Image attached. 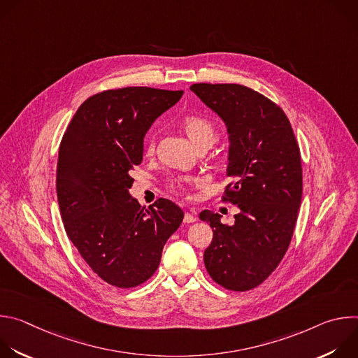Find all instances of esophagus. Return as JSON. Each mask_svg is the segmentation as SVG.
Returning <instances> with one entry per match:
<instances>
[{
	"mask_svg": "<svg viewBox=\"0 0 358 358\" xmlns=\"http://www.w3.org/2000/svg\"><path fill=\"white\" fill-rule=\"evenodd\" d=\"M195 221H196V217L192 213H185V215H184V222L185 224H191V222H195Z\"/></svg>",
	"mask_w": 358,
	"mask_h": 358,
	"instance_id": "esophagus-1",
	"label": "esophagus"
}]
</instances>
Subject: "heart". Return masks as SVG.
Segmentation results:
<instances>
[{"instance_id": "obj_1", "label": "heart", "mask_w": 358, "mask_h": 358, "mask_svg": "<svg viewBox=\"0 0 358 358\" xmlns=\"http://www.w3.org/2000/svg\"><path fill=\"white\" fill-rule=\"evenodd\" d=\"M180 126H181L182 131L187 134V137L189 138V141L196 148H208L217 140V126L207 116L196 115V113L185 115L184 117H181ZM152 151H155V144H152L151 141H147L145 152L147 155H151ZM169 188L171 191L180 192L182 189V181L171 180L169 182Z\"/></svg>"}]
</instances>
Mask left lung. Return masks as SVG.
I'll return each instance as SVG.
<instances>
[{"label":"left lung","instance_id":"8db88e82","mask_svg":"<svg viewBox=\"0 0 358 358\" xmlns=\"http://www.w3.org/2000/svg\"><path fill=\"white\" fill-rule=\"evenodd\" d=\"M189 89L227 124L234 181L222 201L239 208L234 225L208 210L199 214L214 232L203 264L220 286L246 292L271 276L290 245L303 192L300 148L285 112L257 90L236 83Z\"/></svg>","mask_w":358,"mask_h":358}]
</instances>
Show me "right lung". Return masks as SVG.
Returning a JSON list of instances; mask_svg holds the SVG:
<instances>
[{
	"mask_svg": "<svg viewBox=\"0 0 358 358\" xmlns=\"http://www.w3.org/2000/svg\"><path fill=\"white\" fill-rule=\"evenodd\" d=\"M182 90L145 86L96 93L66 127L57 167V195L68 238L106 283L130 289L157 271L182 210L159 198L148 208L129 194L143 160V138Z\"/></svg>",
	"mask_w": 358,
	"mask_h": 358,
	"instance_id": "right-lung-1",
	"label": "right lung"
}]
</instances>
